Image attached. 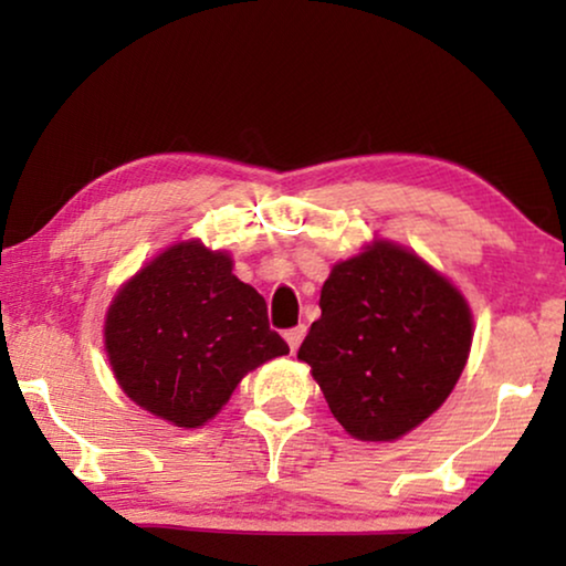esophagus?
<instances>
[{
    "label": "esophagus",
    "instance_id": "esophagus-1",
    "mask_svg": "<svg viewBox=\"0 0 566 566\" xmlns=\"http://www.w3.org/2000/svg\"><path fill=\"white\" fill-rule=\"evenodd\" d=\"M304 337H306V324H298V327H293V329L285 332V343H289L291 353L298 350V345L304 343Z\"/></svg>",
    "mask_w": 566,
    "mask_h": 566
}]
</instances>
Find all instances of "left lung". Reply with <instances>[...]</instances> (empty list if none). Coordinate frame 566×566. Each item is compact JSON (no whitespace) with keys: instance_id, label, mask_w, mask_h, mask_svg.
Listing matches in <instances>:
<instances>
[{"instance_id":"obj_1","label":"left lung","mask_w":566,"mask_h":566,"mask_svg":"<svg viewBox=\"0 0 566 566\" xmlns=\"http://www.w3.org/2000/svg\"><path fill=\"white\" fill-rule=\"evenodd\" d=\"M319 308L298 360L312 368L347 436L399 440L443 407L467 368L469 301L415 250L389 239L332 265Z\"/></svg>"}]
</instances>
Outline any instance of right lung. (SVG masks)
<instances>
[{"label":"right lung","instance_id":"obj_1","mask_svg":"<svg viewBox=\"0 0 566 566\" xmlns=\"http://www.w3.org/2000/svg\"><path fill=\"white\" fill-rule=\"evenodd\" d=\"M200 239L169 244L130 275L105 314V353L123 394L177 428L221 412L239 381L289 345L268 304Z\"/></svg>","mask_w":566,"mask_h":566}]
</instances>
